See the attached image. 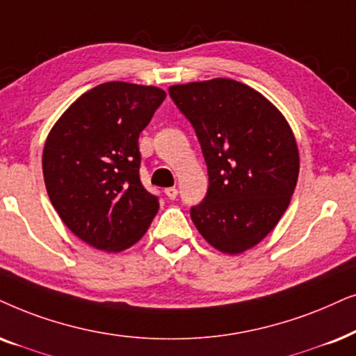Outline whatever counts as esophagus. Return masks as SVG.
<instances>
[{"instance_id": "1", "label": "esophagus", "mask_w": 356, "mask_h": 356, "mask_svg": "<svg viewBox=\"0 0 356 356\" xmlns=\"http://www.w3.org/2000/svg\"><path fill=\"white\" fill-rule=\"evenodd\" d=\"M165 195H167L170 200H175V197L178 196V189L175 188V186L173 188H167V189H165Z\"/></svg>"}]
</instances>
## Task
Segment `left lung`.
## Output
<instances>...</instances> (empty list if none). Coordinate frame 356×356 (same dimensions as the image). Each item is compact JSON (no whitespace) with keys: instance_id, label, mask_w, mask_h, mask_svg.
I'll use <instances>...</instances> for the list:
<instances>
[{"instance_id":"8db88e82","label":"left lung","mask_w":356,"mask_h":356,"mask_svg":"<svg viewBox=\"0 0 356 356\" xmlns=\"http://www.w3.org/2000/svg\"><path fill=\"white\" fill-rule=\"evenodd\" d=\"M189 119L207 165L209 188L191 219L227 255L255 247L276 227L299 177V150L281 111L229 78L168 88Z\"/></svg>"}]
</instances>
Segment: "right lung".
I'll list each match as a JSON object with an SVG mask.
<instances>
[{
    "label": "right lung",
    "instance_id": "add662e5",
    "mask_svg": "<svg viewBox=\"0 0 356 356\" xmlns=\"http://www.w3.org/2000/svg\"><path fill=\"white\" fill-rule=\"evenodd\" d=\"M167 98L161 88L108 81L91 88L50 129L44 181L63 224L103 252L144 237L159 200L138 178V134Z\"/></svg>",
    "mask_w": 356,
    "mask_h": 356
}]
</instances>
